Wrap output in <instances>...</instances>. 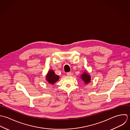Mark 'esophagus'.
I'll use <instances>...</instances> for the list:
<instances>
[{
    "mask_svg": "<svg viewBox=\"0 0 130 130\" xmlns=\"http://www.w3.org/2000/svg\"><path fill=\"white\" fill-rule=\"evenodd\" d=\"M66 74H67V75H68V76H70V75H71V72H67V73H66Z\"/></svg>",
    "mask_w": 130,
    "mask_h": 130,
    "instance_id": "esophagus-1",
    "label": "esophagus"
}]
</instances>
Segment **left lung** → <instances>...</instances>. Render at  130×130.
<instances>
[{
	"label": "left lung",
	"instance_id": "obj_1",
	"mask_svg": "<svg viewBox=\"0 0 130 130\" xmlns=\"http://www.w3.org/2000/svg\"><path fill=\"white\" fill-rule=\"evenodd\" d=\"M81 78L84 81L85 84H87L89 83L91 80L90 76L87 72H84L82 74H81Z\"/></svg>",
	"mask_w": 130,
	"mask_h": 130
}]
</instances>
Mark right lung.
Listing matches in <instances>:
<instances>
[{
	"label": "right lung",
	"mask_w": 130,
	"mask_h": 130,
	"mask_svg": "<svg viewBox=\"0 0 130 130\" xmlns=\"http://www.w3.org/2000/svg\"><path fill=\"white\" fill-rule=\"evenodd\" d=\"M59 79V76L57 75L53 70H50L49 71L47 76H46V80L49 82V83L53 84L56 82H57Z\"/></svg>",
	"instance_id": "add662e5"
}]
</instances>
